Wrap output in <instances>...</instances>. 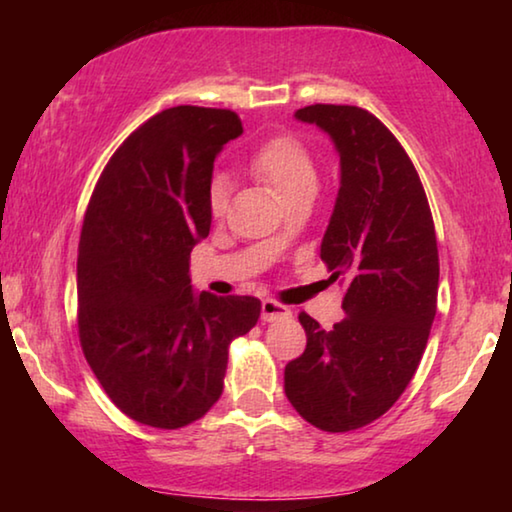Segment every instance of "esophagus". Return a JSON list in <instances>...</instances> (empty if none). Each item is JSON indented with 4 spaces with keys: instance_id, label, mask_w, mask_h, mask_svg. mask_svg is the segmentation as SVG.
Returning <instances> with one entry per match:
<instances>
[{
    "instance_id": "obj_1",
    "label": "esophagus",
    "mask_w": 512,
    "mask_h": 512,
    "mask_svg": "<svg viewBox=\"0 0 512 512\" xmlns=\"http://www.w3.org/2000/svg\"><path fill=\"white\" fill-rule=\"evenodd\" d=\"M282 318H291V309L287 305H282V302L271 300V298L262 302L264 323H275V320H282Z\"/></svg>"
}]
</instances>
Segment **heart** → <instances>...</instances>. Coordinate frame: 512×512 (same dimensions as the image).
Returning <instances> with one entry per match:
<instances>
[{
  "mask_svg": "<svg viewBox=\"0 0 512 512\" xmlns=\"http://www.w3.org/2000/svg\"><path fill=\"white\" fill-rule=\"evenodd\" d=\"M250 171L273 189L280 201L296 196L305 189H316V167L307 146L291 135H277L264 142L250 158ZM210 212L223 216L230 203V183L225 176H216L210 185Z\"/></svg>",
  "mask_w": 512,
  "mask_h": 512,
  "instance_id": "1",
  "label": "heart"
}]
</instances>
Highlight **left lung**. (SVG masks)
Instances as JSON below:
<instances>
[{
	"label": "left lung",
	"instance_id": "1",
	"mask_svg": "<svg viewBox=\"0 0 512 512\" xmlns=\"http://www.w3.org/2000/svg\"><path fill=\"white\" fill-rule=\"evenodd\" d=\"M296 119L341 158L320 259L345 280V318L323 329L302 311L307 348L284 368V393L309 424L341 433L384 415L418 370L436 316V230L418 171L375 115L316 103Z\"/></svg>",
	"mask_w": 512,
	"mask_h": 512
}]
</instances>
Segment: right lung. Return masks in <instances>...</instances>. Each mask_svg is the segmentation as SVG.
<instances>
[{"instance_id": "1", "label": "right lung", "mask_w": 512, "mask_h": 512, "mask_svg": "<svg viewBox=\"0 0 512 512\" xmlns=\"http://www.w3.org/2000/svg\"><path fill=\"white\" fill-rule=\"evenodd\" d=\"M232 110L176 106L128 135L85 212L76 289L85 359L121 413L180 429L223 393L228 348L257 325L253 296L196 293L189 253L210 235V185Z\"/></svg>"}]
</instances>
